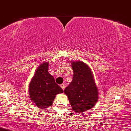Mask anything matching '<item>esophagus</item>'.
<instances>
[{
	"label": "esophagus",
	"mask_w": 131,
	"mask_h": 131,
	"mask_svg": "<svg viewBox=\"0 0 131 131\" xmlns=\"http://www.w3.org/2000/svg\"><path fill=\"white\" fill-rule=\"evenodd\" d=\"M60 86L62 88V89L63 90H64V89H65V84H60Z\"/></svg>",
	"instance_id": "1"
}]
</instances>
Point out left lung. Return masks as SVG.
I'll return each mask as SVG.
<instances>
[{
  "label": "left lung",
  "mask_w": 131,
  "mask_h": 131,
  "mask_svg": "<svg viewBox=\"0 0 131 131\" xmlns=\"http://www.w3.org/2000/svg\"><path fill=\"white\" fill-rule=\"evenodd\" d=\"M72 82L64 90L71 107L76 113L92 108L98 99V90L91 68L81 61H72Z\"/></svg>",
  "instance_id": "8db88e82"
}]
</instances>
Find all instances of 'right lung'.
I'll list each match as a JSON object with an SVG mask.
<instances>
[{"instance_id": "add662e5", "label": "right lung", "mask_w": 131, "mask_h": 131, "mask_svg": "<svg viewBox=\"0 0 131 131\" xmlns=\"http://www.w3.org/2000/svg\"><path fill=\"white\" fill-rule=\"evenodd\" d=\"M48 62L39 65L29 84V98L37 107L45 110L52 106L56 96L62 93V89L48 72Z\"/></svg>"}]
</instances>
